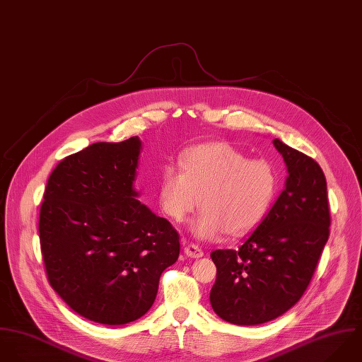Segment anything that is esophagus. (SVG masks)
I'll return each instance as SVG.
<instances>
[{"instance_id": "1", "label": "esophagus", "mask_w": 362, "mask_h": 362, "mask_svg": "<svg viewBox=\"0 0 362 362\" xmlns=\"http://www.w3.org/2000/svg\"><path fill=\"white\" fill-rule=\"evenodd\" d=\"M185 253H186V256L193 257V259H199V257L204 256V252L202 250V247H199L194 243H185Z\"/></svg>"}]
</instances>
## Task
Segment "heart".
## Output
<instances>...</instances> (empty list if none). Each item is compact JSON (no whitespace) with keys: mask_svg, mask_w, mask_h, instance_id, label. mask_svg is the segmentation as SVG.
I'll list each match as a JSON object with an SVG mask.
<instances>
[{"mask_svg":"<svg viewBox=\"0 0 362 362\" xmlns=\"http://www.w3.org/2000/svg\"><path fill=\"white\" fill-rule=\"evenodd\" d=\"M180 168L162 169L158 202L176 222L199 204L190 222L200 239L213 240L228 232L239 236L253 229L269 213L279 186L277 172L266 159L249 156L226 143L197 145L180 155Z\"/></svg>","mask_w":362,"mask_h":362,"instance_id":"1","label":"heart"}]
</instances>
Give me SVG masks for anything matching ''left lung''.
I'll return each instance as SVG.
<instances>
[{
    "label": "left lung",
    "instance_id": "1",
    "mask_svg": "<svg viewBox=\"0 0 362 362\" xmlns=\"http://www.w3.org/2000/svg\"><path fill=\"white\" fill-rule=\"evenodd\" d=\"M288 176L267 216L238 250H214L210 302L221 319L255 326L291 309L308 288L329 239L326 177L316 160L279 139Z\"/></svg>",
    "mask_w": 362,
    "mask_h": 362
}]
</instances>
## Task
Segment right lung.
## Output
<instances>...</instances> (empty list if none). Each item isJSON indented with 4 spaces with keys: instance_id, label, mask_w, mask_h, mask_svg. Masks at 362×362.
Segmentation results:
<instances>
[{
    "instance_id": "right-lung-1",
    "label": "right lung",
    "mask_w": 362,
    "mask_h": 362,
    "mask_svg": "<svg viewBox=\"0 0 362 362\" xmlns=\"http://www.w3.org/2000/svg\"><path fill=\"white\" fill-rule=\"evenodd\" d=\"M139 137L95 143L52 172L39 217L47 279L88 320L126 325L152 306L179 233L137 200Z\"/></svg>"
}]
</instances>
